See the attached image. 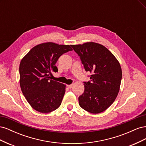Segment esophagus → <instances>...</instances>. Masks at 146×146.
<instances>
[{
	"mask_svg": "<svg viewBox=\"0 0 146 146\" xmlns=\"http://www.w3.org/2000/svg\"><path fill=\"white\" fill-rule=\"evenodd\" d=\"M73 86H74V84H72V85H68V87L70 89V88H72L73 87Z\"/></svg>",
	"mask_w": 146,
	"mask_h": 146,
	"instance_id": "1",
	"label": "esophagus"
}]
</instances>
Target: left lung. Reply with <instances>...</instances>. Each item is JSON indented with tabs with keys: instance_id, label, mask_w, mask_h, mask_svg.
I'll return each mask as SVG.
<instances>
[{
	"instance_id": "8db88e82",
	"label": "left lung",
	"mask_w": 146,
	"mask_h": 146,
	"mask_svg": "<svg viewBox=\"0 0 146 146\" xmlns=\"http://www.w3.org/2000/svg\"><path fill=\"white\" fill-rule=\"evenodd\" d=\"M80 56L91 80L84 82L85 91L78 98L80 107L93 114L104 111L115 100L120 88L122 69L119 61L107 48L98 43L72 45Z\"/></svg>"
}]
</instances>
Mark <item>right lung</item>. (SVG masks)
<instances>
[{"instance_id": "1", "label": "right lung", "mask_w": 146, "mask_h": 146, "mask_svg": "<svg viewBox=\"0 0 146 146\" xmlns=\"http://www.w3.org/2000/svg\"><path fill=\"white\" fill-rule=\"evenodd\" d=\"M70 45L45 42L33 47L19 65L20 86L26 100L34 110L47 113L58 108L65 93L66 85L51 80L58 72L56 61Z\"/></svg>"}]
</instances>
